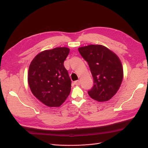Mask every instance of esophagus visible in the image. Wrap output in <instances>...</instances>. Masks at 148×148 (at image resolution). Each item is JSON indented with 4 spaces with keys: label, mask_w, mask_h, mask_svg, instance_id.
<instances>
[{
    "label": "esophagus",
    "mask_w": 148,
    "mask_h": 148,
    "mask_svg": "<svg viewBox=\"0 0 148 148\" xmlns=\"http://www.w3.org/2000/svg\"><path fill=\"white\" fill-rule=\"evenodd\" d=\"M74 84H75V85H77V86H79V84H80V82L79 81V80H77V81H75V82H74Z\"/></svg>",
    "instance_id": "obj_1"
}]
</instances>
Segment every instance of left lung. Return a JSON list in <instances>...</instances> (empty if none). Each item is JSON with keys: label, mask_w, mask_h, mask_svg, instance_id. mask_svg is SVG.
I'll use <instances>...</instances> for the list:
<instances>
[{"label": "left lung", "mask_w": 148, "mask_h": 148, "mask_svg": "<svg viewBox=\"0 0 148 148\" xmlns=\"http://www.w3.org/2000/svg\"><path fill=\"white\" fill-rule=\"evenodd\" d=\"M78 51L88 62L94 79V86L88 91L89 96L99 102L109 101L118 91L123 77L119 57L102 45L81 47Z\"/></svg>", "instance_id": "left-lung-1"}]
</instances>
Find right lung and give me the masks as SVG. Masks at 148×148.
I'll return each instance as SVG.
<instances>
[{
    "label": "right lung",
    "instance_id": "1",
    "mask_svg": "<svg viewBox=\"0 0 148 148\" xmlns=\"http://www.w3.org/2000/svg\"><path fill=\"white\" fill-rule=\"evenodd\" d=\"M68 47H56L39 53L31 61L28 82L33 95L48 107H59L71 91V79L64 62Z\"/></svg>",
    "mask_w": 148,
    "mask_h": 148
}]
</instances>
